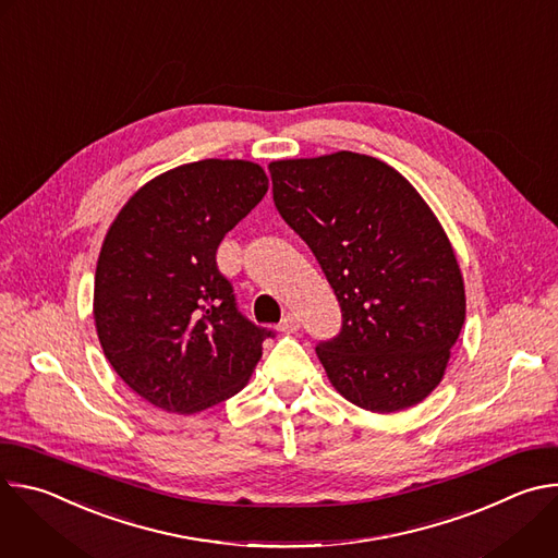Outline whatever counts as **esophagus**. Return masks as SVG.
<instances>
[{"label": "esophagus", "mask_w": 558, "mask_h": 558, "mask_svg": "<svg viewBox=\"0 0 558 558\" xmlns=\"http://www.w3.org/2000/svg\"><path fill=\"white\" fill-rule=\"evenodd\" d=\"M298 329H300V317H298L295 313L284 315V317H282V323L278 325V331H280V333H284V336H291V333H295Z\"/></svg>", "instance_id": "obj_1"}]
</instances>
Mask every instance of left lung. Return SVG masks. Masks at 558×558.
Returning <instances> with one entry per match:
<instances>
[{"instance_id": "obj_1", "label": "left lung", "mask_w": 558, "mask_h": 558, "mask_svg": "<svg viewBox=\"0 0 558 558\" xmlns=\"http://www.w3.org/2000/svg\"><path fill=\"white\" fill-rule=\"evenodd\" d=\"M274 203L325 271L342 327L315 347L360 409L395 413L441 381L465 317L448 238L417 194L373 156L336 151L269 166Z\"/></svg>"}]
</instances>
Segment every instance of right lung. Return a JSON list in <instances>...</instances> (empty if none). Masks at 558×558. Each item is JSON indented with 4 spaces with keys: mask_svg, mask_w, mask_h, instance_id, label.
I'll return each instance as SVG.
<instances>
[{
    "mask_svg": "<svg viewBox=\"0 0 558 558\" xmlns=\"http://www.w3.org/2000/svg\"><path fill=\"white\" fill-rule=\"evenodd\" d=\"M250 161L181 166L112 222L95 276V323L117 375L168 413L205 411L245 386L274 331L238 308L216 263L227 231L267 194Z\"/></svg>",
    "mask_w": 558,
    "mask_h": 558,
    "instance_id": "obj_1",
    "label": "right lung"
}]
</instances>
